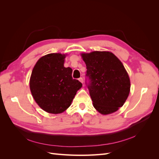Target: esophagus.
Instances as JSON below:
<instances>
[{"label": "esophagus", "instance_id": "obj_1", "mask_svg": "<svg viewBox=\"0 0 159 159\" xmlns=\"http://www.w3.org/2000/svg\"><path fill=\"white\" fill-rule=\"evenodd\" d=\"M79 81H80V82H81V83L83 84L84 81H83V78H79Z\"/></svg>", "mask_w": 159, "mask_h": 159}]
</instances>
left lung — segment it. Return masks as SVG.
I'll return each instance as SVG.
<instances>
[{
	"label": "left lung",
	"mask_w": 159,
	"mask_h": 159,
	"mask_svg": "<svg viewBox=\"0 0 159 159\" xmlns=\"http://www.w3.org/2000/svg\"><path fill=\"white\" fill-rule=\"evenodd\" d=\"M86 64L85 84L95 109L103 115L114 113L127 100L131 84L121 61L113 53L81 54Z\"/></svg>",
	"instance_id": "obj_1"
}]
</instances>
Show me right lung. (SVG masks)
Masks as SVG:
<instances>
[{"label":"right lung","mask_w":159,"mask_h":159,"mask_svg":"<svg viewBox=\"0 0 159 159\" xmlns=\"http://www.w3.org/2000/svg\"><path fill=\"white\" fill-rule=\"evenodd\" d=\"M65 54L42 56L34 67L30 88L35 102L45 111L57 114L68 109L82 84L71 76L72 69L64 66Z\"/></svg>","instance_id":"right-lung-1"}]
</instances>
